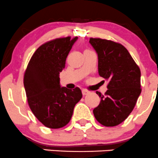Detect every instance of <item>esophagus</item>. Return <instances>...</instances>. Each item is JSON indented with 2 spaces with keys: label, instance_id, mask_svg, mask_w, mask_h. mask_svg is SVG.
<instances>
[{
  "label": "esophagus",
  "instance_id": "1",
  "mask_svg": "<svg viewBox=\"0 0 158 158\" xmlns=\"http://www.w3.org/2000/svg\"><path fill=\"white\" fill-rule=\"evenodd\" d=\"M82 95H86L89 93V91L86 90V89H82Z\"/></svg>",
  "mask_w": 158,
  "mask_h": 158
}]
</instances>
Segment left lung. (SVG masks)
<instances>
[{
  "label": "left lung",
  "mask_w": 158,
  "mask_h": 158,
  "mask_svg": "<svg viewBox=\"0 0 158 158\" xmlns=\"http://www.w3.org/2000/svg\"><path fill=\"white\" fill-rule=\"evenodd\" d=\"M98 53V74L109 81L105 95L93 110L95 119L106 127L123 122L132 111L141 92V70L127 49L118 43L90 38Z\"/></svg>",
  "instance_id": "8db88e82"
}]
</instances>
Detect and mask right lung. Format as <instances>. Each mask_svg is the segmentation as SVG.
<instances>
[{
  "label": "right lung",
  "instance_id": "1",
  "mask_svg": "<svg viewBox=\"0 0 158 158\" xmlns=\"http://www.w3.org/2000/svg\"><path fill=\"white\" fill-rule=\"evenodd\" d=\"M77 38H56L42 44L25 70L23 85L28 105L35 117L47 128L66 126L82 97L79 87L72 90L60 85V73Z\"/></svg>",
  "mask_w": 158,
  "mask_h": 158
}]
</instances>
